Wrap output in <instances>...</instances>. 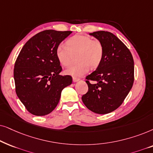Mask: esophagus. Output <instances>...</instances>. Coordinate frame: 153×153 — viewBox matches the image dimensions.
<instances>
[{"label": "esophagus", "instance_id": "34e87169", "mask_svg": "<svg viewBox=\"0 0 153 153\" xmlns=\"http://www.w3.org/2000/svg\"><path fill=\"white\" fill-rule=\"evenodd\" d=\"M78 80H80V79L78 78H75V77H73V82H78Z\"/></svg>", "mask_w": 153, "mask_h": 153}]
</instances>
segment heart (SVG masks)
<instances>
[{"label": "heart", "mask_w": 153, "mask_h": 153, "mask_svg": "<svg viewBox=\"0 0 153 153\" xmlns=\"http://www.w3.org/2000/svg\"><path fill=\"white\" fill-rule=\"evenodd\" d=\"M66 45L59 44L56 48V58L65 67L70 66L73 54L78 53V64L69 67L66 73L74 77H81L91 68H97L102 62L104 48L99 40H92L87 36L75 35L66 41Z\"/></svg>", "instance_id": "b5f03b06"}]
</instances>
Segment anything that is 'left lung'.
<instances>
[{"label": "left lung", "instance_id": "1", "mask_svg": "<svg viewBox=\"0 0 153 153\" xmlns=\"http://www.w3.org/2000/svg\"><path fill=\"white\" fill-rule=\"evenodd\" d=\"M89 34L101 42L104 54L97 70L85 78L88 91L82 95V100L94 113L107 114L121 105L133 86V56L127 47L112 33L100 30Z\"/></svg>", "mask_w": 153, "mask_h": 153}]
</instances>
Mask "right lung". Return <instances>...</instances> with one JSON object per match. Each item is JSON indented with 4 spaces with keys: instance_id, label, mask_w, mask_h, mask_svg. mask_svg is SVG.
<instances>
[{
    "instance_id": "obj_1",
    "label": "right lung",
    "mask_w": 153,
    "mask_h": 153,
    "mask_svg": "<svg viewBox=\"0 0 153 153\" xmlns=\"http://www.w3.org/2000/svg\"><path fill=\"white\" fill-rule=\"evenodd\" d=\"M72 31L45 30L30 38L20 51L14 68L15 91L30 113H50L62 89L72 83L71 75H60L56 48Z\"/></svg>"
}]
</instances>
